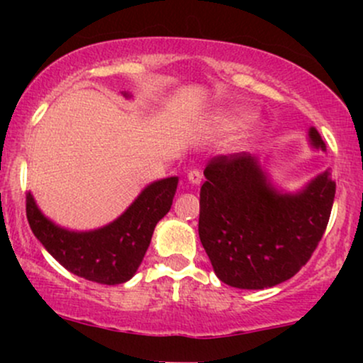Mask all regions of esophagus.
<instances>
[{
    "label": "esophagus",
    "instance_id": "34e87169",
    "mask_svg": "<svg viewBox=\"0 0 363 363\" xmlns=\"http://www.w3.org/2000/svg\"><path fill=\"white\" fill-rule=\"evenodd\" d=\"M201 179H203V174L199 172V170L193 169V170H189V172H187V181H189L191 184L198 186L199 182H201Z\"/></svg>",
    "mask_w": 363,
    "mask_h": 363
}]
</instances>
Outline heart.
Listing matches in <instances>:
<instances>
[{"label":"heart","instance_id":"obj_1","mask_svg":"<svg viewBox=\"0 0 363 363\" xmlns=\"http://www.w3.org/2000/svg\"><path fill=\"white\" fill-rule=\"evenodd\" d=\"M252 119V114L245 109H232V111H223L220 114H216L213 121H211V126L213 131L218 135H232V133L242 129L249 121Z\"/></svg>","mask_w":363,"mask_h":363}]
</instances>
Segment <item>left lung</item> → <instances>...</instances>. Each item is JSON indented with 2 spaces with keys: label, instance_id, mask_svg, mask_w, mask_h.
Returning a JSON list of instances; mask_svg holds the SVG:
<instances>
[{
  "label": "left lung",
  "instance_id": "obj_1",
  "mask_svg": "<svg viewBox=\"0 0 363 363\" xmlns=\"http://www.w3.org/2000/svg\"><path fill=\"white\" fill-rule=\"evenodd\" d=\"M309 140L326 152L315 128L309 129ZM205 177L198 232L220 280L262 290L301 272L331 215L336 182L329 170L298 193H280L257 158L242 152L211 158Z\"/></svg>",
  "mask_w": 363,
  "mask_h": 363
}]
</instances>
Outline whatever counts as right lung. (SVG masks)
<instances>
[{"instance_id": "right-lung-1", "label": "right lung", "mask_w": 363, "mask_h": 363, "mask_svg": "<svg viewBox=\"0 0 363 363\" xmlns=\"http://www.w3.org/2000/svg\"><path fill=\"white\" fill-rule=\"evenodd\" d=\"M177 182V177L152 182L119 218L97 230L57 227L43 215L30 193L25 196L27 220L45 251L68 272L89 281L118 285L133 278L143 261L155 225L172 206Z\"/></svg>"}]
</instances>
